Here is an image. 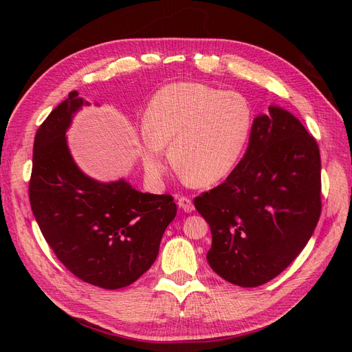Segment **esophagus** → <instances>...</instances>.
I'll return each mask as SVG.
<instances>
[{
	"instance_id": "esophagus-1",
	"label": "esophagus",
	"mask_w": 352,
	"mask_h": 352,
	"mask_svg": "<svg viewBox=\"0 0 352 352\" xmlns=\"http://www.w3.org/2000/svg\"><path fill=\"white\" fill-rule=\"evenodd\" d=\"M177 206H179V208H182V210H184V211H186V212H192V211L195 210L192 199L188 198V197H179V199H177Z\"/></svg>"
}]
</instances>
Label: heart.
Instances as JSON below:
<instances>
[{
    "mask_svg": "<svg viewBox=\"0 0 352 352\" xmlns=\"http://www.w3.org/2000/svg\"><path fill=\"white\" fill-rule=\"evenodd\" d=\"M141 158L148 177L164 175V145L176 168L197 185H212L238 166L250 142L254 110L235 91L179 82L158 89L144 117Z\"/></svg>",
    "mask_w": 352,
    "mask_h": 352,
    "instance_id": "obj_1",
    "label": "heart"
}]
</instances>
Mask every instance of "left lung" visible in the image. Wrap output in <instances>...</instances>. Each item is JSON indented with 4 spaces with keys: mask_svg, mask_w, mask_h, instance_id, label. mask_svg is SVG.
<instances>
[{
    "mask_svg": "<svg viewBox=\"0 0 352 352\" xmlns=\"http://www.w3.org/2000/svg\"><path fill=\"white\" fill-rule=\"evenodd\" d=\"M269 111L254 120L248 150L225 182L194 199L211 230L210 267L243 287L280 274L322 212L317 141L291 113Z\"/></svg>",
    "mask_w": 352,
    "mask_h": 352,
    "instance_id": "1",
    "label": "left lung"
}]
</instances>
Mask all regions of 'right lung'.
<instances>
[{
    "instance_id": "obj_1",
    "label": "right lung",
    "mask_w": 352,
    "mask_h": 352,
    "mask_svg": "<svg viewBox=\"0 0 352 352\" xmlns=\"http://www.w3.org/2000/svg\"><path fill=\"white\" fill-rule=\"evenodd\" d=\"M83 104L72 91L36 131L30 208L69 272L94 286L120 289L151 267L177 207L172 195L142 194L123 179L100 184L80 172L66 131Z\"/></svg>"
}]
</instances>
